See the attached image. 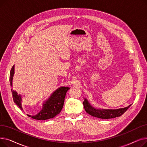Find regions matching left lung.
Segmentation results:
<instances>
[{
	"label": "left lung",
	"mask_w": 147,
	"mask_h": 147,
	"mask_svg": "<svg viewBox=\"0 0 147 147\" xmlns=\"http://www.w3.org/2000/svg\"><path fill=\"white\" fill-rule=\"evenodd\" d=\"M84 99V101H83V104L86 112L92 116L103 119H109L120 117L127 111L130 106H131V105H129L126 107L119 109H103L94 107L91 105L86 98Z\"/></svg>",
	"instance_id": "1"
}]
</instances>
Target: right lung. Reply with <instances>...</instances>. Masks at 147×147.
<instances>
[{
    "mask_svg": "<svg viewBox=\"0 0 147 147\" xmlns=\"http://www.w3.org/2000/svg\"><path fill=\"white\" fill-rule=\"evenodd\" d=\"M15 65H13L11 69L9 81L10 84L12 88L11 92L12 94V98L13 102L20 107L21 110H23L22 107V96L18 94L16 91L12 89V80L13 77L15 73ZM69 89L68 87L61 86L54 91L51 95V96L43 101L42 104V109L38 112L37 114L31 115L27 114L28 116L32 117L36 120H48L55 117L57 114H58L63 109L65 95L67 90Z\"/></svg>",
    "mask_w": 147,
    "mask_h": 147,
    "instance_id": "right-lung-1",
    "label": "right lung"
}]
</instances>
